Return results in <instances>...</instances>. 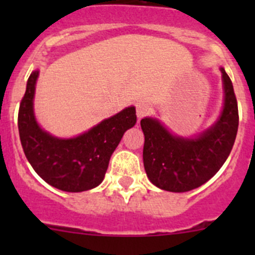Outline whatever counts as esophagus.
<instances>
[{
	"label": "esophagus",
	"instance_id": "esophagus-1",
	"mask_svg": "<svg viewBox=\"0 0 255 255\" xmlns=\"http://www.w3.org/2000/svg\"><path fill=\"white\" fill-rule=\"evenodd\" d=\"M135 112H137V117L140 120V118L145 117V116H148L151 112V107L146 102H137V105H135Z\"/></svg>",
	"mask_w": 255,
	"mask_h": 255
}]
</instances>
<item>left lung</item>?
<instances>
[{
	"label": "left lung",
	"instance_id": "obj_1",
	"mask_svg": "<svg viewBox=\"0 0 255 255\" xmlns=\"http://www.w3.org/2000/svg\"><path fill=\"white\" fill-rule=\"evenodd\" d=\"M225 105L217 122L195 138L171 134L158 120L140 121L144 133L143 163L159 189L186 192L208 181L225 164L238 130V105L230 76L221 68Z\"/></svg>",
	"mask_w": 255,
	"mask_h": 255
}]
</instances>
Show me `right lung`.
<instances>
[{
    "label": "right lung",
    "instance_id": "right-lung-1",
    "mask_svg": "<svg viewBox=\"0 0 255 255\" xmlns=\"http://www.w3.org/2000/svg\"><path fill=\"white\" fill-rule=\"evenodd\" d=\"M38 75V70L30 74L18 111L20 144L28 161L45 182L63 191L99 186L123 134L137 122L135 109L127 107L75 138L53 137L39 127L33 111Z\"/></svg>",
    "mask_w": 255,
    "mask_h": 255
}]
</instances>
